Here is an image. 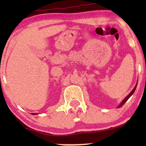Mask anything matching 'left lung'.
<instances>
[{
  "instance_id": "1",
  "label": "left lung",
  "mask_w": 146,
  "mask_h": 146,
  "mask_svg": "<svg viewBox=\"0 0 146 146\" xmlns=\"http://www.w3.org/2000/svg\"><path fill=\"white\" fill-rule=\"evenodd\" d=\"M137 84H136V86H135V87L134 88V89H133V90H132V91L131 92L129 95H128L126 97H125L124 99H123V100H122V102H121L120 104V105L118 106V108H120V107H122V106L124 104L127 102V100L129 99V98L131 97V96L133 93H134V92H135V90H136V88H137Z\"/></svg>"
}]
</instances>
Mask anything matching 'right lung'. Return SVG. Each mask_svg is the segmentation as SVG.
<instances>
[{
    "label": "right lung",
    "mask_w": 146,
    "mask_h": 146,
    "mask_svg": "<svg viewBox=\"0 0 146 146\" xmlns=\"http://www.w3.org/2000/svg\"><path fill=\"white\" fill-rule=\"evenodd\" d=\"M32 115H36V113H32Z\"/></svg>",
    "instance_id": "add662e5"
}]
</instances>
